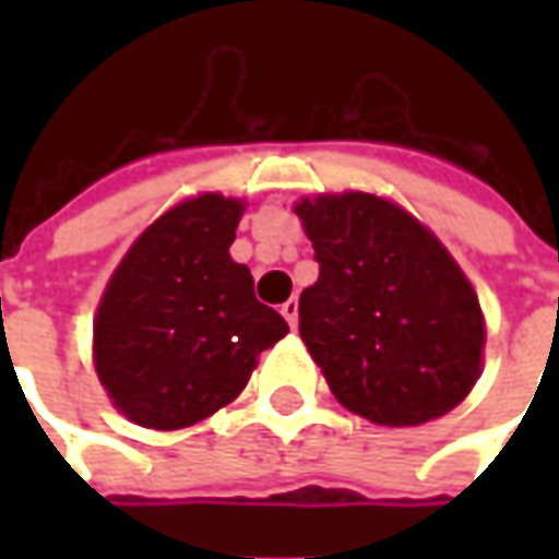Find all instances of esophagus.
<instances>
[{"label":"esophagus","instance_id":"1","mask_svg":"<svg viewBox=\"0 0 559 559\" xmlns=\"http://www.w3.org/2000/svg\"><path fill=\"white\" fill-rule=\"evenodd\" d=\"M281 314L290 323V329H296V323H299V302H296V299H287V302L281 305Z\"/></svg>","mask_w":559,"mask_h":559}]
</instances>
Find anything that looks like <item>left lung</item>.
Returning <instances> with one entry per match:
<instances>
[{
  "instance_id": "left-lung-1",
  "label": "left lung",
  "mask_w": 559,
  "mask_h": 559,
  "mask_svg": "<svg viewBox=\"0 0 559 559\" xmlns=\"http://www.w3.org/2000/svg\"><path fill=\"white\" fill-rule=\"evenodd\" d=\"M320 278L299 335L332 395L377 425L437 419L476 383L479 299L437 236L389 200L350 191L296 206Z\"/></svg>"
}]
</instances>
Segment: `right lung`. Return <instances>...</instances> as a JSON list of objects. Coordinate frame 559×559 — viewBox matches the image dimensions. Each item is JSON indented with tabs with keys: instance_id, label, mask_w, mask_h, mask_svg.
Wrapping results in <instances>:
<instances>
[{
	"instance_id": "add662e5",
	"label": "right lung",
	"mask_w": 559,
	"mask_h": 559,
	"mask_svg": "<svg viewBox=\"0 0 559 559\" xmlns=\"http://www.w3.org/2000/svg\"><path fill=\"white\" fill-rule=\"evenodd\" d=\"M242 203L203 194L131 245L95 317V368L128 419L176 431L230 404L290 329L230 260Z\"/></svg>"
}]
</instances>
